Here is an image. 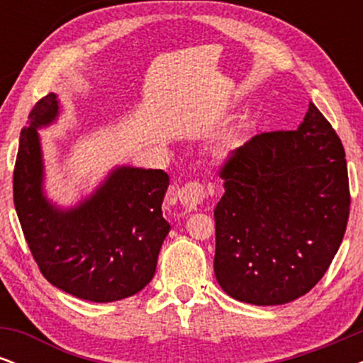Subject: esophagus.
Masks as SVG:
<instances>
[{"mask_svg":"<svg viewBox=\"0 0 363 363\" xmlns=\"http://www.w3.org/2000/svg\"><path fill=\"white\" fill-rule=\"evenodd\" d=\"M206 198L205 186L199 182H186L181 189L177 191V199L187 211H194L201 206V203Z\"/></svg>","mask_w":363,"mask_h":363,"instance_id":"1","label":"esophagus"}]
</instances>
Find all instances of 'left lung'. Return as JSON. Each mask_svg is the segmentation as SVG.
I'll return each instance as SVG.
<instances>
[{
    "label": "left lung",
    "mask_w": 363,
    "mask_h": 363,
    "mask_svg": "<svg viewBox=\"0 0 363 363\" xmlns=\"http://www.w3.org/2000/svg\"><path fill=\"white\" fill-rule=\"evenodd\" d=\"M215 208V277L254 306L302 297L328 272L350 215L345 148L309 104L295 131L261 133L232 152Z\"/></svg>",
    "instance_id": "left-lung-1"
}]
</instances>
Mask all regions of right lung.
Masks as SVG:
<instances>
[{
    "mask_svg": "<svg viewBox=\"0 0 363 363\" xmlns=\"http://www.w3.org/2000/svg\"><path fill=\"white\" fill-rule=\"evenodd\" d=\"M60 114L48 94L20 133L13 170V201L40 273L51 285L90 302H114L138 294L155 274L170 225L162 215L169 176L158 169L116 167L73 208L44 194V160L37 129Z\"/></svg>",
    "mask_w": 363,
    "mask_h": 363,
    "instance_id": "obj_1",
    "label": "right lung"
}]
</instances>
